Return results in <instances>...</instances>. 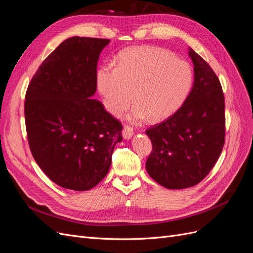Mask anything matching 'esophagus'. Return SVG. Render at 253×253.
<instances>
[{"mask_svg":"<svg viewBox=\"0 0 253 253\" xmlns=\"http://www.w3.org/2000/svg\"><path fill=\"white\" fill-rule=\"evenodd\" d=\"M133 134H134L133 127H131L129 126H125L124 129H122V136H124V138L129 139L133 136Z\"/></svg>","mask_w":253,"mask_h":253,"instance_id":"1","label":"esophagus"}]
</instances>
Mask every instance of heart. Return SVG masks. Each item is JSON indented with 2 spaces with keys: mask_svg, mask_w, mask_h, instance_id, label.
Returning a JSON list of instances; mask_svg holds the SVG:
<instances>
[{
  "mask_svg": "<svg viewBox=\"0 0 253 253\" xmlns=\"http://www.w3.org/2000/svg\"><path fill=\"white\" fill-rule=\"evenodd\" d=\"M194 81L193 68L186 60L163 48L143 46L119 53L116 67L103 64L96 83L112 115L121 116L134 101V121L166 119L185 103Z\"/></svg>",
  "mask_w": 253,
  "mask_h": 253,
  "instance_id": "b5f03b06",
  "label": "heart"
}]
</instances>
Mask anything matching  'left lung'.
I'll list each match as a JSON object with an SVG mask.
<instances>
[{"label": "left lung", "instance_id": "left-lung-1", "mask_svg": "<svg viewBox=\"0 0 253 253\" xmlns=\"http://www.w3.org/2000/svg\"><path fill=\"white\" fill-rule=\"evenodd\" d=\"M194 82L187 100L169 118L145 133L152 152L145 163L151 177L168 189L197 185L209 174L225 143V98L210 65L192 48Z\"/></svg>", "mask_w": 253, "mask_h": 253}]
</instances>
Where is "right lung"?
<instances>
[{
  "mask_svg": "<svg viewBox=\"0 0 253 253\" xmlns=\"http://www.w3.org/2000/svg\"><path fill=\"white\" fill-rule=\"evenodd\" d=\"M109 39L73 37L45 59L29 82L24 114L36 163L58 186L86 191L108 174L122 125L91 96Z\"/></svg>",
  "mask_w": 253,
  "mask_h": 253,
  "instance_id": "right-lung-1",
  "label": "right lung"
}]
</instances>
